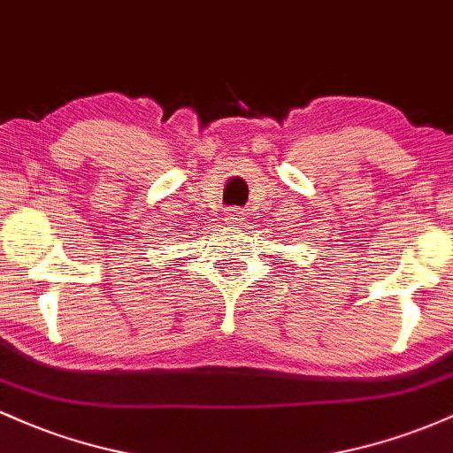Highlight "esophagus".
<instances>
[{
	"label": "esophagus",
	"mask_w": 453,
	"mask_h": 453,
	"mask_svg": "<svg viewBox=\"0 0 453 453\" xmlns=\"http://www.w3.org/2000/svg\"><path fill=\"white\" fill-rule=\"evenodd\" d=\"M242 219H244V212L241 209L227 211V217H226L227 223H234V226H236V223H242Z\"/></svg>",
	"instance_id": "34e87169"
}]
</instances>
